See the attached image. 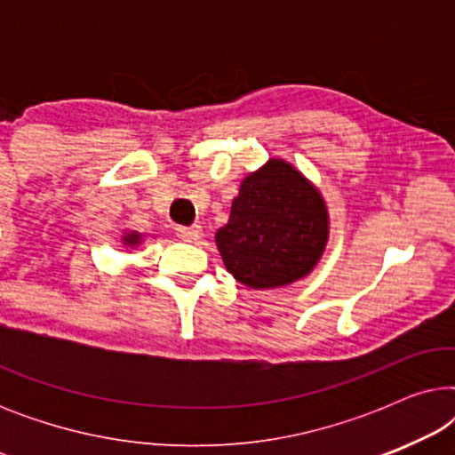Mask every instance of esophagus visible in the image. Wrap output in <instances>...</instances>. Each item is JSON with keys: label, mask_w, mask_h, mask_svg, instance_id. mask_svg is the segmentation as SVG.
Here are the masks:
<instances>
[{"label": "esophagus", "mask_w": 455, "mask_h": 455, "mask_svg": "<svg viewBox=\"0 0 455 455\" xmlns=\"http://www.w3.org/2000/svg\"><path fill=\"white\" fill-rule=\"evenodd\" d=\"M176 235L184 242H196V240H201L203 229H201V226H190V228L176 226Z\"/></svg>", "instance_id": "obj_1"}]
</instances>
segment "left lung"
I'll return each instance as SVG.
<instances>
[{"label": "left lung", "mask_w": 455, "mask_h": 455, "mask_svg": "<svg viewBox=\"0 0 455 455\" xmlns=\"http://www.w3.org/2000/svg\"><path fill=\"white\" fill-rule=\"evenodd\" d=\"M215 242L240 283L257 290L288 285L307 275L323 254L325 203L300 172L271 159L242 182Z\"/></svg>", "instance_id": "1"}]
</instances>
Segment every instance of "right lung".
I'll return each mask as SVG.
<instances>
[{
	"label": "right lung",
	"mask_w": 455,
	"mask_h": 455,
	"mask_svg": "<svg viewBox=\"0 0 455 455\" xmlns=\"http://www.w3.org/2000/svg\"><path fill=\"white\" fill-rule=\"evenodd\" d=\"M140 240V235L139 234H128L126 238H124V242H126V244H136V242Z\"/></svg>",
	"instance_id": "add662e5"
}]
</instances>
